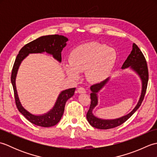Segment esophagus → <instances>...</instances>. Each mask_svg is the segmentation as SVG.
<instances>
[{"label": "esophagus", "mask_w": 157, "mask_h": 157, "mask_svg": "<svg viewBox=\"0 0 157 157\" xmlns=\"http://www.w3.org/2000/svg\"><path fill=\"white\" fill-rule=\"evenodd\" d=\"M78 92L79 93H81V94H82V93H83V94H84V93L86 92V89L84 88L79 87V88H78Z\"/></svg>", "instance_id": "esophagus-1"}]
</instances>
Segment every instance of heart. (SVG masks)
Instances as JSON below:
<instances>
[{
	"label": "heart",
	"instance_id": "obj_1",
	"mask_svg": "<svg viewBox=\"0 0 157 157\" xmlns=\"http://www.w3.org/2000/svg\"><path fill=\"white\" fill-rule=\"evenodd\" d=\"M117 59L114 49L96 42L85 43L72 50L69 55V64L64 65L70 78L78 79L79 73L86 70V77L94 83L102 82L107 78Z\"/></svg>",
	"mask_w": 157,
	"mask_h": 157
}]
</instances>
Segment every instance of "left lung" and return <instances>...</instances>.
I'll use <instances>...</instances> for the list:
<instances>
[{"label": "left lung", "instance_id": "obj_1", "mask_svg": "<svg viewBox=\"0 0 157 157\" xmlns=\"http://www.w3.org/2000/svg\"><path fill=\"white\" fill-rule=\"evenodd\" d=\"M128 67H130L132 69L134 70V71L137 73L142 80V93L137 105L136 106V107L129 114L118 119L105 120L96 117L93 115L92 111L98 104L97 93L107 83L109 78L102 81L101 83H98V84L92 85L90 87V90L92 91V93L90 94L91 103L90 106V109L87 114H86V118H87V120L90 124L92 127H94V128L100 129H108L114 128L115 127H117L125 122L130 117L137 111L140 106L143 100H144L146 89H147L148 81V70L147 67V63H146L144 56L140 51V49L138 48V46L135 43L133 44L132 51L128 56V57L125 60L124 63H123L121 68L125 69Z\"/></svg>", "mask_w": 157, "mask_h": 157}]
</instances>
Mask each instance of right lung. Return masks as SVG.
<instances>
[{"label":"right lung","instance_id":"obj_1","mask_svg":"<svg viewBox=\"0 0 157 157\" xmlns=\"http://www.w3.org/2000/svg\"><path fill=\"white\" fill-rule=\"evenodd\" d=\"M67 40L68 39L65 36L56 34L41 36L22 47L15 59L11 77V84L14 91L15 104L19 111L33 124L44 128L52 127L57 124L64 112L65 103L69 98L72 97L74 94L75 88L62 91L56 100L54 107L49 112L42 115H34L23 108L19 101L15 86V78L19 67L23 60L30 53L46 52L52 55L53 57L58 61L61 62V51L66 46V42Z\"/></svg>","mask_w":157,"mask_h":157}]
</instances>
